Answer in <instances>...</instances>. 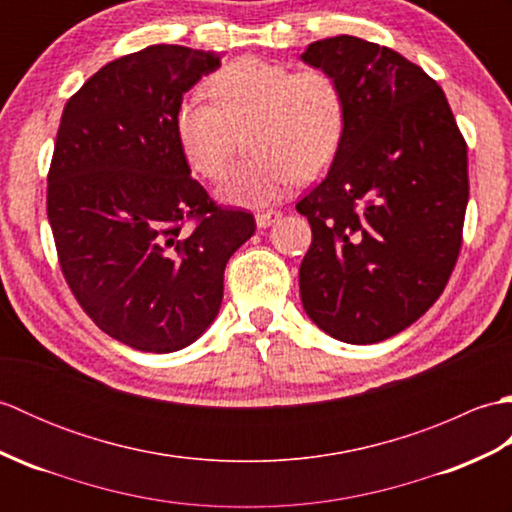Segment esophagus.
<instances>
[{"mask_svg":"<svg viewBox=\"0 0 512 512\" xmlns=\"http://www.w3.org/2000/svg\"><path fill=\"white\" fill-rule=\"evenodd\" d=\"M281 217V211H257L255 213V222H257V226L259 228H266V226H270V224H275L277 220Z\"/></svg>","mask_w":512,"mask_h":512,"instance_id":"obj_1","label":"esophagus"}]
</instances>
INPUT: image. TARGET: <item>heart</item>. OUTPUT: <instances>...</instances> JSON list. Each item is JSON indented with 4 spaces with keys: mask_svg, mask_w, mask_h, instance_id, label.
Here are the masks:
<instances>
[{
    "mask_svg": "<svg viewBox=\"0 0 512 512\" xmlns=\"http://www.w3.org/2000/svg\"><path fill=\"white\" fill-rule=\"evenodd\" d=\"M211 101L187 99L173 125L184 158L206 180L231 167L237 134L253 156L220 187V198L242 206L275 202L295 180L310 182L332 165L345 136L341 81L325 68L292 72L284 63L239 57L209 79Z\"/></svg>",
    "mask_w": 512,
    "mask_h": 512,
    "instance_id": "heart-1",
    "label": "heart"
}]
</instances>
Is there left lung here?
Masks as SVG:
<instances>
[{
    "mask_svg": "<svg viewBox=\"0 0 512 512\" xmlns=\"http://www.w3.org/2000/svg\"><path fill=\"white\" fill-rule=\"evenodd\" d=\"M301 59L330 70L347 105L328 176L297 202L312 228L301 301L334 339L378 343L438 301L458 262L466 140L440 85L396 50L339 35Z\"/></svg>",
    "mask_w": 512,
    "mask_h": 512,
    "instance_id": "8db88e82",
    "label": "left lung"
}]
</instances>
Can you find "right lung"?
Here are the masks:
<instances>
[{
    "label": "right lung",
    "instance_id": "right-lung-1",
    "mask_svg": "<svg viewBox=\"0 0 512 512\" xmlns=\"http://www.w3.org/2000/svg\"><path fill=\"white\" fill-rule=\"evenodd\" d=\"M220 57L149 46L90 76L63 107L48 171L61 273L83 312L140 352L191 345L217 317L224 268L255 217L220 206L176 138L184 92Z\"/></svg>",
    "mask_w": 512,
    "mask_h": 512
}]
</instances>
